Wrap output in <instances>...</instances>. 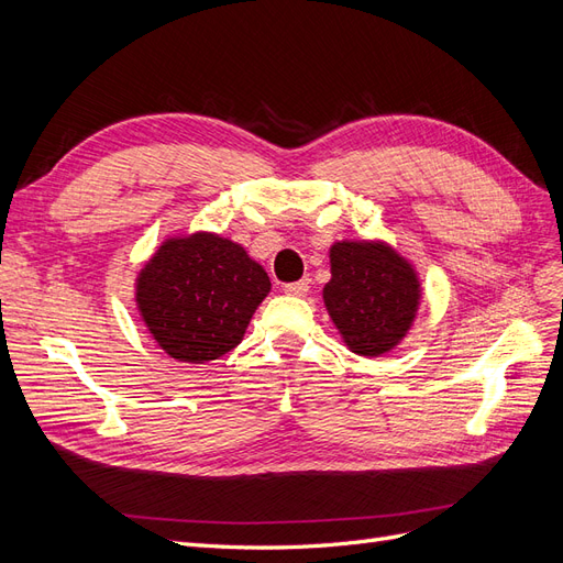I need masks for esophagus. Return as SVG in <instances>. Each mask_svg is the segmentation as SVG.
<instances>
[{
    "mask_svg": "<svg viewBox=\"0 0 563 563\" xmlns=\"http://www.w3.org/2000/svg\"><path fill=\"white\" fill-rule=\"evenodd\" d=\"M284 291L288 296H305L310 291V279H300V282H291V284H284Z\"/></svg>",
    "mask_w": 563,
    "mask_h": 563,
    "instance_id": "1",
    "label": "esophagus"
}]
</instances>
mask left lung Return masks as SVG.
<instances>
[{
	"instance_id": "1",
	"label": "left lung",
	"mask_w": 563,
	"mask_h": 563,
	"mask_svg": "<svg viewBox=\"0 0 563 563\" xmlns=\"http://www.w3.org/2000/svg\"><path fill=\"white\" fill-rule=\"evenodd\" d=\"M420 302V282L411 263L385 242H335L331 282L323 305L345 345L378 356L401 343Z\"/></svg>"
}]
</instances>
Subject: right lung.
<instances>
[{
  "label": "right lung",
  "instance_id": "add662e5",
  "mask_svg": "<svg viewBox=\"0 0 563 563\" xmlns=\"http://www.w3.org/2000/svg\"><path fill=\"white\" fill-rule=\"evenodd\" d=\"M267 294V272L244 246L211 232L166 240L135 279L147 331L187 364L218 360L240 345Z\"/></svg>",
  "mask_w": 563,
  "mask_h": 563
}]
</instances>
